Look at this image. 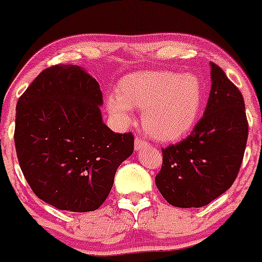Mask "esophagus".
<instances>
[{
	"mask_svg": "<svg viewBox=\"0 0 262 262\" xmlns=\"http://www.w3.org/2000/svg\"><path fill=\"white\" fill-rule=\"evenodd\" d=\"M148 145H149V143H148L145 139L140 138V136H136L135 138V149L136 151H140L142 148L148 147Z\"/></svg>",
	"mask_w": 262,
	"mask_h": 262,
	"instance_id": "34e87169",
	"label": "esophagus"
}]
</instances>
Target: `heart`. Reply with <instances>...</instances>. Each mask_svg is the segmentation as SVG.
<instances>
[{
	"label": "heart",
	"instance_id": "b5f03b06",
	"mask_svg": "<svg viewBox=\"0 0 262 262\" xmlns=\"http://www.w3.org/2000/svg\"><path fill=\"white\" fill-rule=\"evenodd\" d=\"M205 101L195 75L173 71L140 72L122 78L118 96L107 99V110L122 123L131 120L129 108L142 111L145 131L161 142L186 135L201 115Z\"/></svg>",
	"mask_w": 262,
	"mask_h": 262
}]
</instances>
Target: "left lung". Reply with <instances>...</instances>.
<instances>
[{
    "label": "left lung",
    "instance_id": "obj_1",
    "mask_svg": "<svg viewBox=\"0 0 262 262\" xmlns=\"http://www.w3.org/2000/svg\"><path fill=\"white\" fill-rule=\"evenodd\" d=\"M205 114L191 134L163 148L157 189L176 207H202L232 186L244 157L248 120L240 90L211 62Z\"/></svg>",
    "mask_w": 262,
    "mask_h": 262
}]
</instances>
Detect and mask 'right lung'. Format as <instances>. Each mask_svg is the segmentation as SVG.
Masks as SVG:
<instances>
[{
    "instance_id": "add662e5",
    "label": "right lung",
    "mask_w": 262,
    "mask_h": 262,
    "mask_svg": "<svg viewBox=\"0 0 262 262\" xmlns=\"http://www.w3.org/2000/svg\"><path fill=\"white\" fill-rule=\"evenodd\" d=\"M102 92L78 66L45 69L17 102L14 142L22 173L38 198L59 210L94 211L134 152V135L102 122Z\"/></svg>"
}]
</instances>
